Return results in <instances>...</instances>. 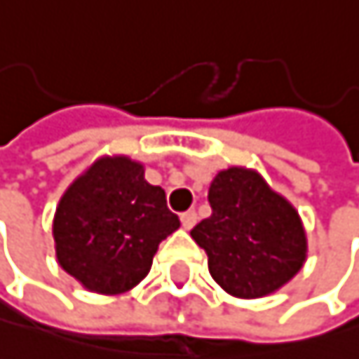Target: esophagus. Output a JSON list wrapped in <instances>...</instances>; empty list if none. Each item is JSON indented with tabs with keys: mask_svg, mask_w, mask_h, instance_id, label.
Masks as SVG:
<instances>
[{
	"mask_svg": "<svg viewBox=\"0 0 359 359\" xmlns=\"http://www.w3.org/2000/svg\"><path fill=\"white\" fill-rule=\"evenodd\" d=\"M196 222H198V213L196 211H185L183 215H181V224H183V228H194L196 226Z\"/></svg>",
	"mask_w": 359,
	"mask_h": 359,
	"instance_id": "obj_1",
	"label": "esophagus"
}]
</instances>
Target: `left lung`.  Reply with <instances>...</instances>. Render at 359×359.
Masks as SVG:
<instances>
[{
    "mask_svg": "<svg viewBox=\"0 0 359 359\" xmlns=\"http://www.w3.org/2000/svg\"><path fill=\"white\" fill-rule=\"evenodd\" d=\"M209 204L213 213L194 226L191 239L209 256V271L228 295H271L304 267L302 217L256 170L232 165L217 172Z\"/></svg>",
    "mask_w": 359,
    "mask_h": 359,
    "instance_id": "1",
    "label": "left lung"
}]
</instances>
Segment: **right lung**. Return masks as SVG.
<instances>
[{
  "mask_svg": "<svg viewBox=\"0 0 359 359\" xmlns=\"http://www.w3.org/2000/svg\"><path fill=\"white\" fill-rule=\"evenodd\" d=\"M178 226L165 191L144 178V163L103 155L62 194L51 230L68 276L92 293L120 295L148 276L159 243Z\"/></svg>",
  "mask_w": 359,
  "mask_h": 359,
  "instance_id": "add662e5",
  "label": "right lung"
}]
</instances>
